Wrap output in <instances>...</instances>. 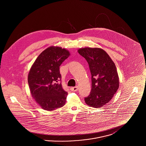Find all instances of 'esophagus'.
Masks as SVG:
<instances>
[{
	"mask_svg": "<svg viewBox=\"0 0 146 146\" xmlns=\"http://www.w3.org/2000/svg\"><path fill=\"white\" fill-rule=\"evenodd\" d=\"M70 90L72 91H76L78 90V87L76 86L75 87H72L70 88Z\"/></svg>",
	"mask_w": 146,
	"mask_h": 146,
	"instance_id": "obj_1",
	"label": "esophagus"
}]
</instances>
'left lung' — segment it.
<instances>
[{"instance_id": "obj_1", "label": "left lung", "mask_w": 146, "mask_h": 146, "mask_svg": "<svg viewBox=\"0 0 146 146\" xmlns=\"http://www.w3.org/2000/svg\"><path fill=\"white\" fill-rule=\"evenodd\" d=\"M89 64L91 75V90L85 97L90 107L100 108L109 102L119 88V77L115 65L104 50L85 48L78 50Z\"/></svg>"}]
</instances>
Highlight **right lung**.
Returning <instances> with one entry per match:
<instances>
[{"instance_id":"add662e5","label":"right lung","mask_w":146,"mask_h":146,"mask_svg":"<svg viewBox=\"0 0 146 146\" xmlns=\"http://www.w3.org/2000/svg\"><path fill=\"white\" fill-rule=\"evenodd\" d=\"M60 47L45 49L37 57L29 72L28 83L33 98L42 109L53 111L63 107L67 92L63 89L60 67L69 56Z\"/></svg>"}]
</instances>
